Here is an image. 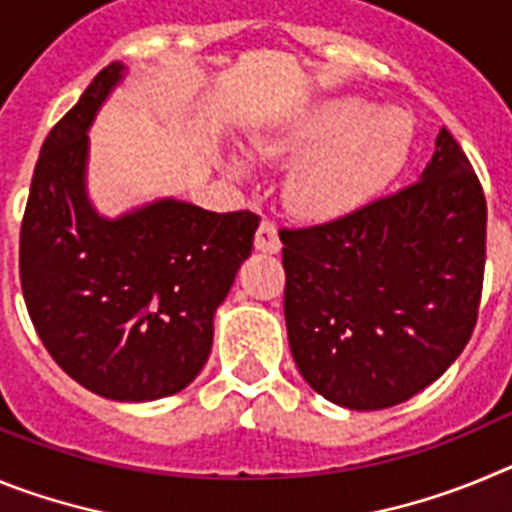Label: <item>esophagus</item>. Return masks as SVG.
I'll return each instance as SVG.
<instances>
[{
    "mask_svg": "<svg viewBox=\"0 0 512 512\" xmlns=\"http://www.w3.org/2000/svg\"><path fill=\"white\" fill-rule=\"evenodd\" d=\"M253 246L259 248L261 253H279L282 248V241H279L277 225L271 223V220H264L256 230V238H253Z\"/></svg>",
    "mask_w": 512,
    "mask_h": 512,
    "instance_id": "obj_1",
    "label": "esophagus"
}]
</instances>
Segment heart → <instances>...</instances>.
<instances>
[{"instance_id":"b5f03b06","label":"heart","mask_w":512,"mask_h":512,"mask_svg":"<svg viewBox=\"0 0 512 512\" xmlns=\"http://www.w3.org/2000/svg\"><path fill=\"white\" fill-rule=\"evenodd\" d=\"M413 117L354 94L307 104L253 135L259 158H300L284 182L287 205L307 220H338L395 182L413 153ZM243 171V164H235Z\"/></svg>"}]
</instances>
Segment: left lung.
<instances>
[{"label":"left lung","instance_id":"1","mask_svg":"<svg viewBox=\"0 0 512 512\" xmlns=\"http://www.w3.org/2000/svg\"><path fill=\"white\" fill-rule=\"evenodd\" d=\"M297 369L348 410H384L436 382L477 325L487 202L441 128L420 179L361 210L279 230Z\"/></svg>","mask_w":512,"mask_h":512}]
</instances>
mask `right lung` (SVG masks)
Here are the masks:
<instances>
[{
    "label": "right lung",
    "instance_id": "1",
    "mask_svg": "<svg viewBox=\"0 0 512 512\" xmlns=\"http://www.w3.org/2000/svg\"><path fill=\"white\" fill-rule=\"evenodd\" d=\"M125 66L99 71L45 138L20 228L27 312L63 372L117 402L182 392L251 256L259 215L158 200L107 220L87 197V130Z\"/></svg>",
    "mask_w": 512,
    "mask_h": 512
}]
</instances>
